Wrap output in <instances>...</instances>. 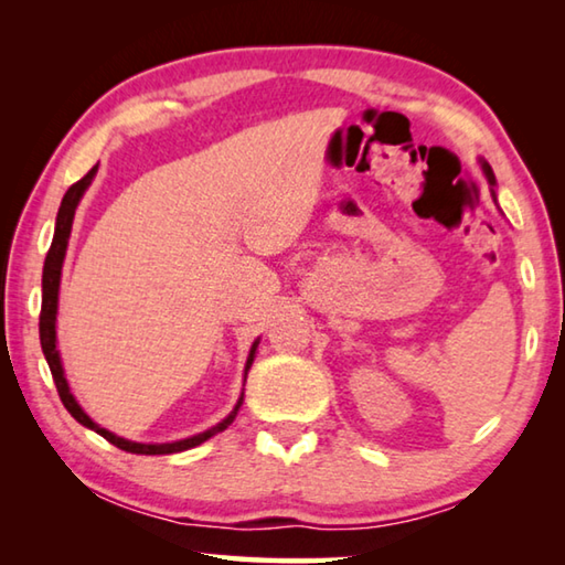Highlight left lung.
<instances>
[{
    "label": "left lung",
    "mask_w": 565,
    "mask_h": 565,
    "mask_svg": "<svg viewBox=\"0 0 565 565\" xmlns=\"http://www.w3.org/2000/svg\"><path fill=\"white\" fill-rule=\"evenodd\" d=\"M483 171H486V177H489L491 184H495V179H493V171H491V167H489V164H483Z\"/></svg>",
    "instance_id": "obj_1"
}]
</instances>
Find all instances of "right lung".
Returning a JSON list of instances; mask_svg holds the SVG:
<instances>
[{"mask_svg": "<svg viewBox=\"0 0 565 565\" xmlns=\"http://www.w3.org/2000/svg\"><path fill=\"white\" fill-rule=\"evenodd\" d=\"M94 174H97V167L89 169L87 174H84L76 184H72L66 189V194L62 199V206H60V214H56V228H54V238H52V246H50V254H46V262H44V274H42V311H40V341H42V351H44V359L50 363V371H52V379L56 384V391H60V398L64 408L70 411V414L79 420L82 426L92 428V431H97L99 436L107 438L109 444H114L121 451L127 454H141V456H161V454H179V451H186V448H194L199 444H204L206 438L216 436L218 431H224V428L232 424L236 418V411L242 406L244 398H238L236 408L228 414L222 424H216L214 428H209L204 434H196L191 438H184V441H174V444H134L127 441V438H119L109 434L107 428H102L99 424H94V420L84 414L82 406L76 404L70 384H66L64 379V371H62V361H60V351H56V331H54V321H56V301H60V279H62V264H64V254H66V244H70V234H72V222H74V212H76V204H79V199L87 186L92 184ZM256 347H259V341L252 347V353H248V361H246V371L252 366L254 361V353Z\"/></svg>", "mask_w": 565, "mask_h": 565, "instance_id": "obj_1", "label": "right lung"}]
</instances>
